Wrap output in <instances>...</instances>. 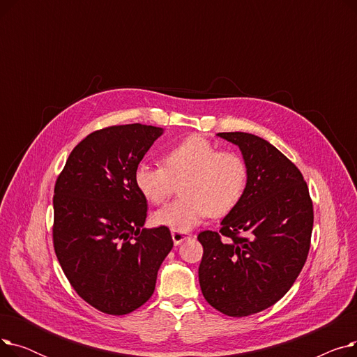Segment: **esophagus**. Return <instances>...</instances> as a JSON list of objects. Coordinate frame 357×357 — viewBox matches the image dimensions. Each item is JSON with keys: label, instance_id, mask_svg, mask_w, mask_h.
<instances>
[{"label": "esophagus", "instance_id": "obj_1", "mask_svg": "<svg viewBox=\"0 0 357 357\" xmlns=\"http://www.w3.org/2000/svg\"><path fill=\"white\" fill-rule=\"evenodd\" d=\"M191 236L188 233H181V231H175L172 230V240H174V245L179 246L182 241H185L186 238H190Z\"/></svg>", "mask_w": 357, "mask_h": 357}]
</instances>
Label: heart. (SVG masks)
<instances>
[{"label": "heart", "mask_w": 357, "mask_h": 357, "mask_svg": "<svg viewBox=\"0 0 357 357\" xmlns=\"http://www.w3.org/2000/svg\"><path fill=\"white\" fill-rule=\"evenodd\" d=\"M163 166L140 163L135 183L142 195L155 205L171 197L182 183V197L153 214L159 226L190 231L208 215L230 213L245 194L248 165L234 152L220 149L201 136H191L163 155Z\"/></svg>", "instance_id": "1"}]
</instances>
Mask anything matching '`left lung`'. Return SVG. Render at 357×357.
<instances>
[{"mask_svg": "<svg viewBox=\"0 0 357 357\" xmlns=\"http://www.w3.org/2000/svg\"><path fill=\"white\" fill-rule=\"evenodd\" d=\"M218 137L236 144L248 165V185L220 233L202 231L198 269L207 303L230 317L272 307L301 272L312 233V202L299 169L268 140L234 131Z\"/></svg>", "mask_w": 357, "mask_h": 357, "instance_id": "obj_1", "label": "left lung"}]
</instances>
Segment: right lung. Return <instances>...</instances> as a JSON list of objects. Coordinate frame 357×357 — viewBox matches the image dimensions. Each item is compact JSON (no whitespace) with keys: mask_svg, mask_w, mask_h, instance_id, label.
Returning <instances> with one entry per match:
<instances>
[{"mask_svg":"<svg viewBox=\"0 0 357 357\" xmlns=\"http://www.w3.org/2000/svg\"><path fill=\"white\" fill-rule=\"evenodd\" d=\"M163 131L139 123L93 131L54 185L56 256L73 289L105 314L142 307L174 248L167 227L143 229L147 201L135 183L136 167Z\"/></svg>","mask_w":357,"mask_h":357,"instance_id":"add662e5","label":"right lung"}]
</instances>
